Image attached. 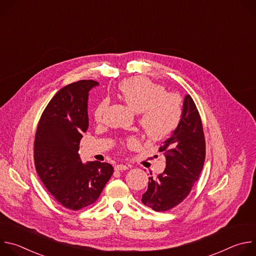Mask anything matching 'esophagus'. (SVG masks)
Returning a JSON list of instances; mask_svg holds the SVG:
<instances>
[{
  "label": "esophagus",
  "mask_w": 256,
  "mask_h": 256,
  "mask_svg": "<svg viewBox=\"0 0 256 256\" xmlns=\"http://www.w3.org/2000/svg\"><path fill=\"white\" fill-rule=\"evenodd\" d=\"M128 165H126V164H118L116 166V170H118V171H122V170H126V169H128Z\"/></svg>",
  "instance_id": "1"
}]
</instances>
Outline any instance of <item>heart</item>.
I'll return each mask as SVG.
<instances>
[{"label":"heart","mask_w":256,"mask_h":256,"mask_svg":"<svg viewBox=\"0 0 256 256\" xmlns=\"http://www.w3.org/2000/svg\"><path fill=\"white\" fill-rule=\"evenodd\" d=\"M122 99L134 112L138 114V124L144 134L152 140L169 136L178 126L182 105L180 98L173 93H165L163 86L144 77H136L122 81L118 85ZM107 101H100L94 109V118L102 120ZM128 144H134L130 138Z\"/></svg>","instance_id":"b5f03b06"}]
</instances>
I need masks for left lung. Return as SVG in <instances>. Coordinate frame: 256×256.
<instances>
[{"instance_id":"obj_1","label":"left lung","mask_w":256,"mask_h":256,"mask_svg":"<svg viewBox=\"0 0 256 256\" xmlns=\"http://www.w3.org/2000/svg\"><path fill=\"white\" fill-rule=\"evenodd\" d=\"M159 151L166 158V168L157 177H149L148 190L142 194V202L156 212H166L190 194L204 163L202 124L190 95L184 97L178 126Z\"/></svg>"}]
</instances>
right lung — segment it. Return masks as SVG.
<instances>
[{"mask_svg":"<svg viewBox=\"0 0 256 256\" xmlns=\"http://www.w3.org/2000/svg\"><path fill=\"white\" fill-rule=\"evenodd\" d=\"M97 85L81 80L62 88L46 107L35 134L36 172L56 200L72 210L95 202L114 173L110 164H83L79 155L89 126V91Z\"/></svg>","mask_w":256,"mask_h":256,"instance_id":"right-lung-1","label":"right lung"}]
</instances>
